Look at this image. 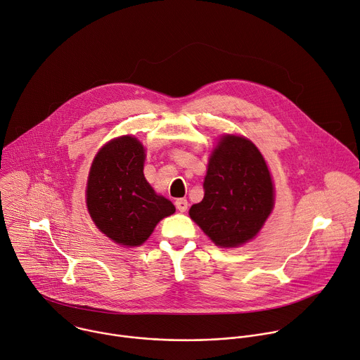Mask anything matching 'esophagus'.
Returning <instances> with one entry per match:
<instances>
[{"instance_id":"esophagus-1","label":"esophagus","mask_w":360,"mask_h":360,"mask_svg":"<svg viewBox=\"0 0 360 360\" xmlns=\"http://www.w3.org/2000/svg\"><path fill=\"white\" fill-rule=\"evenodd\" d=\"M175 207L179 212H186L188 211V200L186 199H176Z\"/></svg>"}]
</instances>
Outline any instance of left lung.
<instances>
[{
    "mask_svg": "<svg viewBox=\"0 0 360 360\" xmlns=\"http://www.w3.org/2000/svg\"><path fill=\"white\" fill-rule=\"evenodd\" d=\"M203 199L189 217L215 245L239 246L259 232L274 207V185L262 153L250 141L226 135L212 152Z\"/></svg>",
    "mask_w": 360,
    "mask_h": 360,
    "instance_id": "obj_1",
    "label": "left lung"
}]
</instances>
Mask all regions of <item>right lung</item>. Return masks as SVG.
<instances>
[{
    "label": "right lung",
    "mask_w": 360,
    "mask_h": 360,
    "mask_svg": "<svg viewBox=\"0 0 360 360\" xmlns=\"http://www.w3.org/2000/svg\"><path fill=\"white\" fill-rule=\"evenodd\" d=\"M142 143L129 135L112 139L92 162L86 207L98 229L124 246L143 243L157 224L175 212L143 176Z\"/></svg>",
    "instance_id": "obj_1"
}]
</instances>
